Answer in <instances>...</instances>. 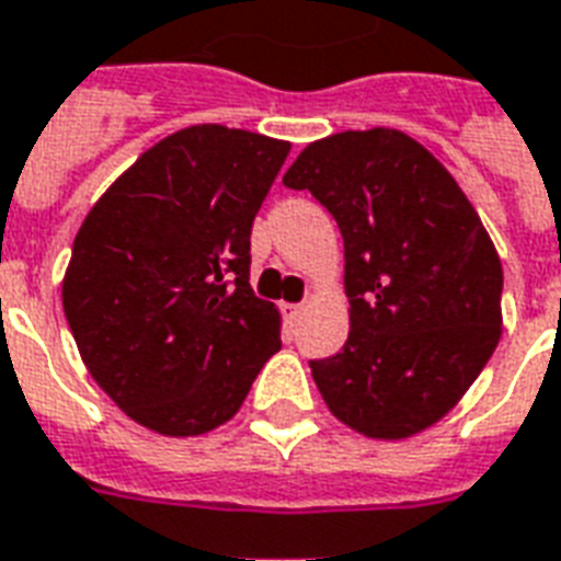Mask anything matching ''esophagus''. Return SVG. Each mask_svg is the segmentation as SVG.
<instances>
[{"label":"esophagus","instance_id":"34e87169","mask_svg":"<svg viewBox=\"0 0 561 561\" xmlns=\"http://www.w3.org/2000/svg\"><path fill=\"white\" fill-rule=\"evenodd\" d=\"M284 313L289 316V319H298V316L305 313V305H284Z\"/></svg>","mask_w":561,"mask_h":561}]
</instances>
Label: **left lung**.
<instances>
[{
	"label": "left lung",
	"instance_id": "obj_1",
	"mask_svg": "<svg viewBox=\"0 0 561 561\" xmlns=\"http://www.w3.org/2000/svg\"><path fill=\"white\" fill-rule=\"evenodd\" d=\"M284 185L307 188L343 233L352 328L343 352L310 360L331 414L378 440L435 425L503 334V265L473 204L387 126L307 145Z\"/></svg>",
	"mask_w": 561,
	"mask_h": 561
}]
</instances>
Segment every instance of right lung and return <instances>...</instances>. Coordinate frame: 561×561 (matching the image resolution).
Here are the masks:
<instances>
[{"instance_id": "obj_1", "label": "right lung", "mask_w": 561, "mask_h": 561, "mask_svg": "<svg viewBox=\"0 0 561 561\" xmlns=\"http://www.w3.org/2000/svg\"><path fill=\"white\" fill-rule=\"evenodd\" d=\"M289 141L197 124L138 156L91 206L61 280L88 373L129 420L213 432L280 348L251 289V225Z\"/></svg>"}]
</instances>
